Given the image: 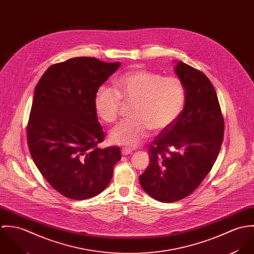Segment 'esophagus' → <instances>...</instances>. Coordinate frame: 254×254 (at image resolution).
I'll use <instances>...</instances> for the list:
<instances>
[{
  "mask_svg": "<svg viewBox=\"0 0 254 254\" xmlns=\"http://www.w3.org/2000/svg\"><path fill=\"white\" fill-rule=\"evenodd\" d=\"M121 152H122L123 155H128V154L133 152V149L132 148H128V147H124V148H122Z\"/></svg>",
  "mask_w": 254,
  "mask_h": 254,
  "instance_id": "1",
  "label": "esophagus"
}]
</instances>
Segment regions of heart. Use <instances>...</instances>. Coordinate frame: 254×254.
<instances>
[{
  "instance_id": "heart-1",
  "label": "heart",
  "mask_w": 254,
  "mask_h": 254,
  "mask_svg": "<svg viewBox=\"0 0 254 254\" xmlns=\"http://www.w3.org/2000/svg\"><path fill=\"white\" fill-rule=\"evenodd\" d=\"M121 101L131 104L132 118L121 122L109 134L112 144L134 147L147 138L150 129L157 133L169 128L179 117L186 102L181 79L137 68L115 79V90L102 85L96 92L94 106L106 123H114Z\"/></svg>"
}]
</instances>
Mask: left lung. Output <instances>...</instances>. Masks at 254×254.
Instances as JSON below:
<instances>
[{
	"mask_svg": "<svg viewBox=\"0 0 254 254\" xmlns=\"http://www.w3.org/2000/svg\"><path fill=\"white\" fill-rule=\"evenodd\" d=\"M175 72L186 88L185 108L148 146L150 163L139 178L145 192L162 202L183 199L199 186L224 137V118L210 80L182 62Z\"/></svg>",
	"mask_w": 254,
	"mask_h": 254,
	"instance_id": "left-lung-1",
	"label": "left lung"
}]
</instances>
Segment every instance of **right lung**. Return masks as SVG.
I'll list each match as a JSON object with an SVG mask.
<instances>
[{
  "label": "right lung",
  "mask_w": 254,
  "mask_h": 254,
  "mask_svg": "<svg viewBox=\"0 0 254 254\" xmlns=\"http://www.w3.org/2000/svg\"><path fill=\"white\" fill-rule=\"evenodd\" d=\"M120 63L73 58L51 65L35 88L27 143L47 182L70 199H87L109 184L121 159L119 146L100 148L105 133L94 100Z\"/></svg>",
  "instance_id": "1"
}]
</instances>
